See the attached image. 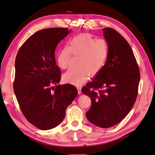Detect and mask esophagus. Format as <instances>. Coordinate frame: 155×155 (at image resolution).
I'll return each mask as SVG.
<instances>
[{
  "label": "esophagus",
  "mask_w": 155,
  "mask_h": 155,
  "mask_svg": "<svg viewBox=\"0 0 155 155\" xmlns=\"http://www.w3.org/2000/svg\"><path fill=\"white\" fill-rule=\"evenodd\" d=\"M77 89L78 91V94H81V86H77Z\"/></svg>",
  "instance_id": "1"
}]
</instances>
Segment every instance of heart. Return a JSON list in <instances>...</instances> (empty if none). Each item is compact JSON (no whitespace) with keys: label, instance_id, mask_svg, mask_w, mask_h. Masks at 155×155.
<instances>
[{"label":"heart","instance_id":"obj_1","mask_svg":"<svg viewBox=\"0 0 155 155\" xmlns=\"http://www.w3.org/2000/svg\"><path fill=\"white\" fill-rule=\"evenodd\" d=\"M109 46L104 39H95L88 33H83L74 37L69 46H65L58 52L57 63L62 69L69 67L72 54L78 57L76 65L64 74L65 82L75 85L84 83L88 76H94L100 72L108 56Z\"/></svg>","mask_w":155,"mask_h":155}]
</instances>
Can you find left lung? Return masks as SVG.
<instances>
[{"instance_id":"obj_1","label":"left lung","mask_w":155,"mask_h":155,"mask_svg":"<svg viewBox=\"0 0 155 155\" xmlns=\"http://www.w3.org/2000/svg\"><path fill=\"white\" fill-rule=\"evenodd\" d=\"M109 46L107 61L95 79L82 88L90 97L88 120L101 128H110L128 114L138 95L139 68L127 40L116 30L104 28Z\"/></svg>"}]
</instances>
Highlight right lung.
<instances>
[{"mask_svg": "<svg viewBox=\"0 0 155 155\" xmlns=\"http://www.w3.org/2000/svg\"><path fill=\"white\" fill-rule=\"evenodd\" d=\"M69 32L67 28L39 30L26 40L16 55L15 94L25 118L41 130L58 126L78 95L74 85L58 84L61 72L54 51Z\"/></svg>", "mask_w": 155, "mask_h": 155, "instance_id": "1", "label": "right lung"}]
</instances>
